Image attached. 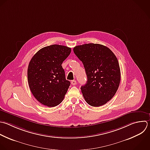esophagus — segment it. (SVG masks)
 <instances>
[{"instance_id": "34e87169", "label": "esophagus", "mask_w": 150, "mask_h": 150, "mask_svg": "<svg viewBox=\"0 0 150 150\" xmlns=\"http://www.w3.org/2000/svg\"><path fill=\"white\" fill-rule=\"evenodd\" d=\"M71 84L72 85H76V84H77V82H76V80H72L71 81Z\"/></svg>"}]
</instances>
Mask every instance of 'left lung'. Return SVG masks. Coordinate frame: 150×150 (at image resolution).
Returning a JSON list of instances; mask_svg holds the SVG:
<instances>
[{
    "instance_id": "obj_1",
    "label": "left lung",
    "mask_w": 150,
    "mask_h": 150,
    "mask_svg": "<svg viewBox=\"0 0 150 150\" xmlns=\"http://www.w3.org/2000/svg\"><path fill=\"white\" fill-rule=\"evenodd\" d=\"M74 54L84 65L87 81L81 87L86 101L99 107L110 101L119 87L121 73L118 60L107 47L88 43L74 47Z\"/></svg>"
}]
</instances>
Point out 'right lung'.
<instances>
[{"label": "right lung", "instance_id": "1", "mask_svg": "<svg viewBox=\"0 0 150 150\" xmlns=\"http://www.w3.org/2000/svg\"><path fill=\"white\" fill-rule=\"evenodd\" d=\"M71 48L53 45L39 50L32 58L28 69L30 91L41 104L53 107L63 100L70 85L62 66Z\"/></svg>", "mask_w": 150, "mask_h": 150}]
</instances>
